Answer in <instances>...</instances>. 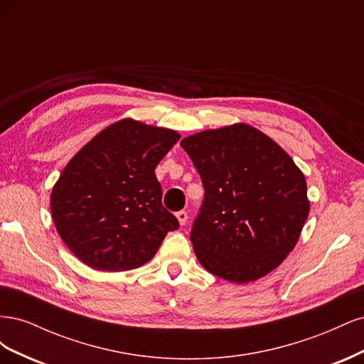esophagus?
Here are the masks:
<instances>
[{
    "label": "esophagus",
    "mask_w": 364,
    "mask_h": 364,
    "mask_svg": "<svg viewBox=\"0 0 364 364\" xmlns=\"http://www.w3.org/2000/svg\"><path fill=\"white\" fill-rule=\"evenodd\" d=\"M176 218L179 220V225L183 226L186 223V220H188V214H186L185 211H179V213H176Z\"/></svg>",
    "instance_id": "34e87169"
}]
</instances>
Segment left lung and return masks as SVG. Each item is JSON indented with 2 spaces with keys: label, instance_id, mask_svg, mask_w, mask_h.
Returning a JSON list of instances; mask_svg holds the SVG:
<instances>
[{
  "label": "left lung",
  "instance_id": "left-lung-1",
  "mask_svg": "<svg viewBox=\"0 0 364 364\" xmlns=\"http://www.w3.org/2000/svg\"><path fill=\"white\" fill-rule=\"evenodd\" d=\"M205 188L191 229L194 253L215 277H266L294 249L310 213L304 173L277 142L245 123L181 141Z\"/></svg>",
  "mask_w": 364,
  "mask_h": 364
}]
</instances>
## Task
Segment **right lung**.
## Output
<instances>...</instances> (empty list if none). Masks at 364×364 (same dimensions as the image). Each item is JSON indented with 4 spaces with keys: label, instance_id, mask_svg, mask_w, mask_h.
Masks as SVG:
<instances>
[{
    "label": "right lung",
    "instance_id": "obj_1",
    "mask_svg": "<svg viewBox=\"0 0 364 364\" xmlns=\"http://www.w3.org/2000/svg\"><path fill=\"white\" fill-rule=\"evenodd\" d=\"M178 132L119 119L97 134L63 168L50 196L62 241L86 266L103 272L150 261L179 222L162 206L155 168Z\"/></svg>",
    "mask_w": 364,
    "mask_h": 364
}]
</instances>
